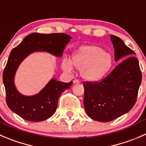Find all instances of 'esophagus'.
Returning a JSON list of instances; mask_svg holds the SVG:
<instances>
[{
  "label": "esophagus",
  "instance_id": "1",
  "mask_svg": "<svg viewBox=\"0 0 146 146\" xmlns=\"http://www.w3.org/2000/svg\"><path fill=\"white\" fill-rule=\"evenodd\" d=\"M73 83H80V81L78 80V79H75V80H73Z\"/></svg>",
  "mask_w": 146,
  "mask_h": 146
}]
</instances>
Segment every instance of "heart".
I'll return each mask as SVG.
<instances>
[{"mask_svg":"<svg viewBox=\"0 0 146 146\" xmlns=\"http://www.w3.org/2000/svg\"><path fill=\"white\" fill-rule=\"evenodd\" d=\"M73 63L78 68H84L83 76L94 81L100 80L108 73L113 66V60L111 56L103 48L98 46H89L80 48L74 53ZM63 68L67 71H71L72 62L64 60Z\"/></svg>","mask_w":146,"mask_h":146,"instance_id":"1","label":"heart"}]
</instances>
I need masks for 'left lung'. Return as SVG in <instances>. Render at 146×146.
<instances>
[{
    "label": "left lung",
    "mask_w": 146,
    "mask_h": 146,
    "mask_svg": "<svg viewBox=\"0 0 146 146\" xmlns=\"http://www.w3.org/2000/svg\"><path fill=\"white\" fill-rule=\"evenodd\" d=\"M115 61L127 57L108 76L99 81H85L84 104L88 115L100 122H109L126 113L133 107L142 80L135 52L122 40L111 35Z\"/></svg>",
    "instance_id": "obj_1"
}]
</instances>
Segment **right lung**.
I'll use <instances>...</instances> for the list:
<instances>
[{
	"label": "right lung",
	"instance_id": "1",
	"mask_svg": "<svg viewBox=\"0 0 146 146\" xmlns=\"http://www.w3.org/2000/svg\"><path fill=\"white\" fill-rule=\"evenodd\" d=\"M71 39L65 33L30 34L11 50L3 73L6 103L9 108L28 121H44L54 114L59 97L70 88L73 81L63 83L52 79L39 93L25 96L18 93L14 85V76L20 63L31 53L38 50L48 52L60 57L67 43Z\"/></svg>",
	"mask_w": 146,
	"mask_h": 146
}]
</instances>
